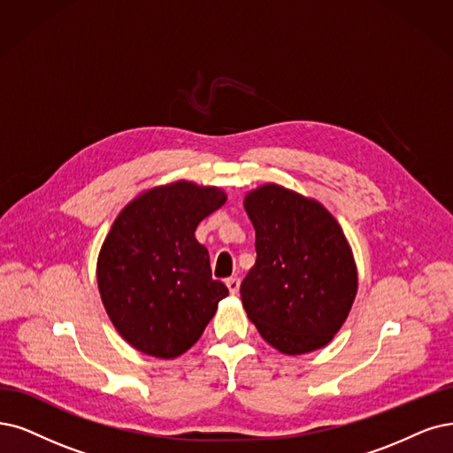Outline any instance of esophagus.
I'll return each mask as SVG.
<instances>
[{"instance_id": "esophagus-1", "label": "esophagus", "mask_w": 453, "mask_h": 453, "mask_svg": "<svg viewBox=\"0 0 453 453\" xmlns=\"http://www.w3.org/2000/svg\"><path fill=\"white\" fill-rule=\"evenodd\" d=\"M226 286L229 289L231 295H237L239 293V288H241V280L239 278H227L226 280Z\"/></svg>"}]
</instances>
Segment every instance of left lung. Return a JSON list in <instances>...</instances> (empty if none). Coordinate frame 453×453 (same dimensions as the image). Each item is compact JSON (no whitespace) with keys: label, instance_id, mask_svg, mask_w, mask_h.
<instances>
[{"label":"left lung","instance_id":"obj_1","mask_svg":"<svg viewBox=\"0 0 453 453\" xmlns=\"http://www.w3.org/2000/svg\"><path fill=\"white\" fill-rule=\"evenodd\" d=\"M256 229V265L241 283L242 306L280 353L325 347L355 303L358 274L340 224L319 201L280 184L244 197Z\"/></svg>","mask_w":453,"mask_h":453}]
</instances>
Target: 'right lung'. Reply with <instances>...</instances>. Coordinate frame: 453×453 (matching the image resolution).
Returning a JSON list of instances; mask_svg holds the SVG:
<instances>
[{
	"instance_id": "add662e5",
	"label": "right lung",
	"mask_w": 453,
	"mask_h": 453,
	"mask_svg": "<svg viewBox=\"0 0 453 453\" xmlns=\"http://www.w3.org/2000/svg\"><path fill=\"white\" fill-rule=\"evenodd\" d=\"M224 203L220 188L177 180L143 192L115 218L96 281L113 326L134 349L157 358L187 353L229 295L194 235Z\"/></svg>"
}]
</instances>
